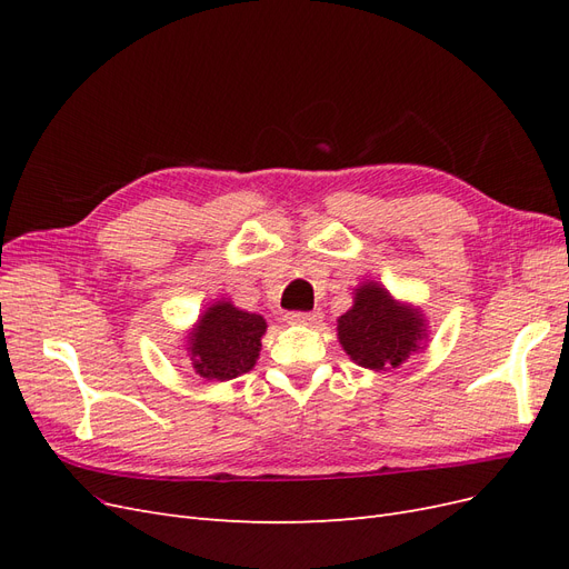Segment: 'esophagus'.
<instances>
[{
  "mask_svg": "<svg viewBox=\"0 0 569 569\" xmlns=\"http://www.w3.org/2000/svg\"><path fill=\"white\" fill-rule=\"evenodd\" d=\"M287 320L291 325H306V327H313L322 320V313L320 311H313V313H301V311H295V313H287Z\"/></svg>",
  "mask_w": 569,
  "mask_h": 569,
  "instance_id": "obj_1",
  "label": "esophagus"
}]
</instances>
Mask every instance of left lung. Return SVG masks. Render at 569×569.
Listing matches in <instances>:
<instances>
[{
  "label": "left lung",
  "instance_id": "8db88e82",
  "mask_svg": "<svg viewBox=\"0 0 569 569\" xmlns=\"http://www.w3.org/2000/svg\"><path fill=\"white\" fill-rule=\"evenodd\" d=\"M427 318L420 306L396 299L391 291L366 280L353 289V306L337 320V339L360 368L391 372L427 347Z\"/></svg>",
  "mask_w": 569,
  "mask_h": 569
}]
</instances>
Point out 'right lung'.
<instances>
[{"instance_id": "1", "label": "right lung", "mask_w": 569, "mask_h": 569, "mask_svg": "<svg viewBox=\"0 0 569 569\" xmlns=\"http://www.w3.org/2000/svg\"><path fill=\"white\" fill-rule=\"evenodd\" d=\"M266 330L263 316L237 308L230 299H218L187 330L184 358L203 380H234L256 366Z\"/></svg>"}]
</instances>
